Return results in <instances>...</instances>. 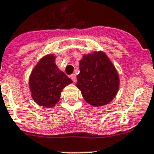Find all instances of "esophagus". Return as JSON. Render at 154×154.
Segmentation results:
<instances>
[{"label": "esophagus", "mask_w": 154, "mask_h": 154, "mask_svg": "<svg viewBox=\"0 0 154 154\" xmlns=\"http://www.w3.org/2000/svg\"><path fill=\"white\" fill-rule=\"evenodd\" d=\"M70 78L72 79V81H73V82H75V81H77V77H76V74H74V73L71 75Z\"/></svg>", "instance_id": "obj_1"}]
</instances>
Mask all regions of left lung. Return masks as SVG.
<instances>
[{
	"mask_svg": "<svg viewBox=\"0 0 154 154\" xmlns=\"http://www.w3.org/2000/svg\"><path fill=\"white\" fill-rule=\"evenodd\" d=\"M76 86L86 102L98 107L107 104L118 92L119 79L115 66L103 52L85 55L80 61Z\"/></svg>",
	"mask_w": 154,
	"mask_h": 154,
	"instance_id": "8db88e82",
	"label": "left lung"
}]
</instances>
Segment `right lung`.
Segmentation results:
<instances>
[{
    "label": "right lung",
    "mask_w": 154,
    "mask_h": 154,
    "mask_svg": "<svg viewBox=\"0 0 154 154\" xmlns=\"http://www.w3.org/2000/svg\"><path fill=\"white\" fill-rule=\"evenodd\" d=\"M73 83L55 64L53 54L45 56L36 65L30 76L32 97L38 105L51 107L59 101L62 89Z\"/></svg>",
    "instance_id": "right-lung-1"
}]
</instances>
